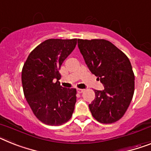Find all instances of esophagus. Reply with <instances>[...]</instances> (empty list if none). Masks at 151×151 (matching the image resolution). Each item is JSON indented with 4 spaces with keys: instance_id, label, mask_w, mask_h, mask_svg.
Instances as JSON below:
<instances>
[{
    "instance_id": "1",
    "label": "esophagus",
    "mask_w": 151,
    "mask_h": 151,
    "mask_svg": "<svg viewBox=\"0 0 151 151\" xmlns=\"http://www.w3.org/2000/svg\"><path fill=\"white\" fill-rule=\"evenodd\" d=\"M83 91H84V90H83V89H77V91H78V93H83Z\"/></svg>"
}]
</instances>
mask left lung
Here are the masks:
<instances>
[{
  "label": "left lung",
  "instance_id": "obj_1",
  "mask_svg": "<svg viewBox=\"0 0 151 151\" xmlns=\"http://www.w3.org/2000/svg\"><path fill=\"white\" fill-rule=\"evenodd\" d=\"M78 45L90 71L102 83L95 90L89 104L98 122L111 124L121 119L128 108L134 91V74L128 58L111 42L104 39H78Z\"/></svg>",
  "mask_w": 151,
  "mask_h": 151
}]
</instances>
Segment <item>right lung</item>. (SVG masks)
Returning a JSON list of instances; mask_svg holds the SVG:
<instances>
[{
  "label": "right lung",
  "mask_w": 151,
  "mask_h": 151,
  "mask_svg": "<svg viewBox=\"0 0 151 151\" xmlns=\"http://www.w3.org/2000/svg\"><path fill=\"white\" fill-rule=\"evenodd\" d=\"M77 41L48 39L30 52L24 64L21 81L25 98L37 118L45 124L61 125L73 114L76 89L64 88L58 81L59 70Z\"/></svg>",
  "instance_id": "right-lung-1"
}]
</instances>
